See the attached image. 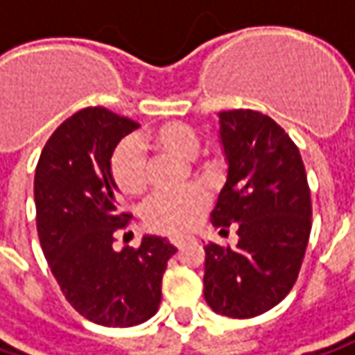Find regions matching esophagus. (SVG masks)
I'll use <instances>...</instances> for the list:
<instances>
[{
    "label": "esophagus",
    "instance_id": "esophagus-1",
    "mask_svg": "<svg viewBox=\"0 0 355 355\" xmlns=\"http://www.w3.org/2000/svg\"><path fill=\"white\" fill-rule=\"evenodd\" d=\"M191 240H194V236H191V234H175V236H171V242H173L177 248L184 246V244L191 242Z\"/></svg>",
    "mask_w": 355,
    "mask_h": 355
}]
</instances>
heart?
<instances>
[{"label": "heart", "mask_w": 355, "mask_h": 355, "mask_svg": "<svg viewBox=\"0 0 355 355\" xmlns=\"http://www.w3.org/2000/svg\"><path fill=\"white\" fill-rule=\"evenodd\" d=\"M200 147L198 135L184 123H164L157 129L119 143L111 155L109 171L115 187L127 196H141L147 191V162L143 150L166 153L182 161L196 157ZM207 208V194L200 189L155 196L145 208V220L159 232L177 234L198 223Z\"/></svg>", "instance_id": "1"}]
</instances>
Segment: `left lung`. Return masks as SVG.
<instances>
[{"label": "left lung", "mask_w": 355, "mask_h": 355, "mask_svg": "<svg viewBox=\"0 0 355 355\" xmlns=\"http://www.w3.org/2000/svg\"><path fill=\"white\" fill-rule=\"evenodd\" d=\"M226 182L212 226L236 228L234 248L205 246V300L228 318H254L284 300L298 278L312 230V202L300 150L258 111L218 113Z\"/></svg>", "instance_id": "1"}]
</instances>
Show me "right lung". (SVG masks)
<instances>
[{"instance_id":"add662e5","label":"right lung","mask_w":355,"mask_h":355,"mask_svg":"<svg viewBox=\"0 0 355 355\" xmlns=\"http://www.w3.org/2000/svg\"><path fill=\"white\" fill-rule=\"evenodd\" d=\"M135 129L139 123L103 107L75 113L45 143L33 182L39 242L55 280L81 316L107 328L157 314L162 274L177 252L155 234H143L139 248H113L131 216L119 210L109 161Z\"/></svg>"}]
</instances>
